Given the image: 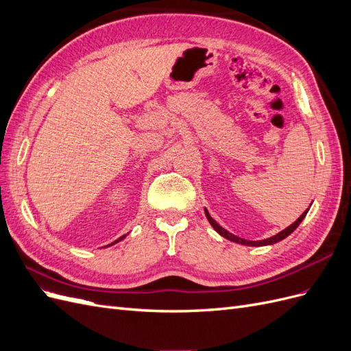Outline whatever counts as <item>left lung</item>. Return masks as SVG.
<instances>
[{
  "label": "left lung",
  "instance_id": "1",
  "mask_svg": "<svg viewBox=\"0 0 351 351\" xmlns=\"http://www.w3.org/2000/svg\"><path fill=\"white\" fill-rule=\"evenodd\" d=\"M309 210V209H307ZM307 210H304L303 214L297 218V221H294L293 224L290 226V227H287L285 230H282L281 232H278L277 236H274V237H269V239H265V240H259V241H250V240H244V239H240V237H237V236H234V234H231L230 231H227V230H224L222 228L218 222L212 218L210 215H209V212L205 209V214H206V218H208V221L210 222V226L215 228V231L217 232H219V234L222 236V237H226V239H228V240H231V241H236V243H240V244H246V246H267V244H274V243H277V241H280V240H282V239H285L287 236H290L291 232L300 226V222L303 221V218L306 217V214H307Z\"/></svg>",
  "mask_w": 351,
  "mask_h": 351
}]
</instances>
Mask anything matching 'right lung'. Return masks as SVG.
<instances>
[{
  "mask_svg": "<svg viewBox=\"0 0 351 351\" xmlns=\"http://www.w3.org/2000/svg\"><path fill=\"white\" fill-rule=\"evenodd\" d=\"M124 237H125V236H123V237H120V239H119V240H115V241H114V243H119V241H120V240H123V239H124ZM114 243H111V244H114Z\"/></svg>",
  "mask_w": 351,
  "mask_h": 351,
  "instance_id": "add662e5",
  "label": "right lung"
}]
</instances>
